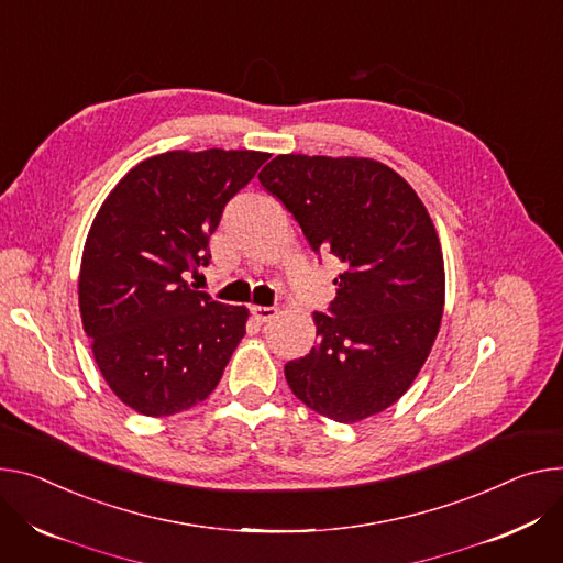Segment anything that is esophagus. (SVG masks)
I'll use <instances>...</instances> for the list:
<instances>
[{
    "label": "esophagus",
    "mask_w": 563,
    "mask_h": 563,
    "mask_svg": "<svg viewBox=\"0 0 563 563\" xmlns=\"http://www.w3.org/2000/svg\"><path fill=\"white\" fill-rule=\"evenodd\" d=\"M251 314H253L255 319H258L261 323H267V321L276 319L278 310H276V308H265V305H253V308H251Z\"/></svg>",
    "instance_id": "34e87169"
}]
</instances>
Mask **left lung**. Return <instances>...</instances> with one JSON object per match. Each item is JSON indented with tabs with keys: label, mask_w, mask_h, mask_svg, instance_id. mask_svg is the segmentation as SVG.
Listing matches in <instances>:
<instances>
[{
	"label": "left lung",
	"mask_w": 563,
	"mask_h": 563,
	"mask_svg": "<svg viewBox=\"0 0 563 563\" xmlns=\"http://www.w3.org/2000/svg\"><path fill=\"white\" fill-rule=\"evenodd\" d=\"M312 251L343 263L319 343L285 364L291 393L334 422L395 404L440 330L444 263L424 203L393 168L364 157L278 155L258 175Z\"/></svg>",
	"instance_id": "1"
}]
</instances>
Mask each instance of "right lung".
<instances>
[{
	"label": "right lung",
	"instance_id": "right-lung-1",
	"mask_svg": "<svg viewBox=\"0 0 563 563\" xmlns=\"http://www.w3.org/2000/svg\"><path fill=\"white\" fill-rule=\"evenodd\" d=\"M267 152H164L134 166L89 229L78 300L93 360L117 397L164 418L207 399L244 336L249 312L195 291L224 207Z\"/></svg>",
	"mask_w": 563,
	"mask_h": 563
}]
</instances>
